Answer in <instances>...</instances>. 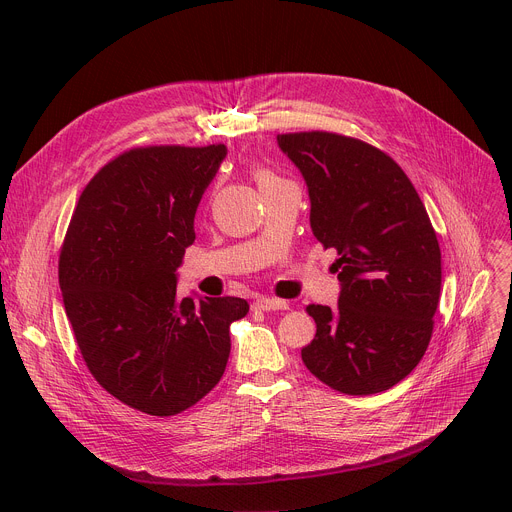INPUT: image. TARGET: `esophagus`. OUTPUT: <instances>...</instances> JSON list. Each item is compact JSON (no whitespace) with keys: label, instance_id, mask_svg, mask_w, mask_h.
I'll return each instance as SVG.
<instances>
[{"label":"esophagus","instance_id":"1","mask_svg":"<svg viewBox=\"0 0 512 512\" xmlns=\"http://www.w3.org/2000/svg\"><path fill=\"white\" fill-rule=\"evenodd\" d=\"M257 310H263V312H273V310H287V302L283 300H275V298H259L255 300L253 304Z\"/></svg>","mask_w":512,"mask_h":512}]
</instances>
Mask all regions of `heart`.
<instances>
[{"label": "heart", "instance_id": "b5f03b06", "mask_svg": "<svg viewBox=\"0 0 512 512\" xmlns=\"http://www.w3.org/2000/svg\"><path fill=\"white\" fill-rule=\"evenodd\" d=\"M255 180H257V184H259V188H265V186H269V184L279 182L281 178H279L275 172L267 170V168H257V170H255Z\"/></svg>", "mask_w": 512, "mask_h": 512}]
</instances>
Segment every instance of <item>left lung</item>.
I'll use <instances>...</instances> for the list:
<instances>
[{
  "label": "left lung",
  "instance_id": "obj_1",
  "mask_svg": "<svg viewBox=\"0 0 512 512\" xmlns=\"http://www.w3.org/2000/svg\"><path fill=\"white\" fill-rule=\"evenodd\" d=\"M310 192V225L334 247L338 308L310 304L308 371L346 395L383 393L423 358L440 302L442 251L401 166L371 143L328 131L277 135Z\"/></svg>",
  "mask_w": 512,
  "mask_h": 512
}]
</instances>
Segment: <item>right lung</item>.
<instances>
[{
    "label": "right lung",
    "instance_id": "obj_1",
    "mask_svg": "<svg viewBox=\"0 0 512 512\" xmlns=\"http://www.w3.org/2000/svg\"><path fill=\"white\" fill-rule=\"evenodd\" d=\"M223 143L148 145L83 190L60 249L68 322L95 381L148 415L186 411L221 381L241 298H180L176 269L196 239L198 202L225 160Z\"/></svg>",
    "mask_w": 512,
    "mask_h": 512
}]
</instances>
